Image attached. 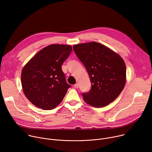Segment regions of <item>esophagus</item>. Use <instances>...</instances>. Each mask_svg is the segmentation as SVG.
Returning <instances> with one entry per match:
<instances>
[{
	"label": "esophagus",
	"mask_w": 152,
	"mask_h": 152,
	"mask_svg": "<svg viewBox=\"0 0 152 152\" xmlns=\"http://www.w3.org/2000/svg\"><path fill=\"white\" fill-rule=\"evenodd\" d=\"M74 87L76 88H79V84H78L77 83H76V84H75V85H74Z\"/></svg>",
	"instance_id": "34e87169"
}]
</instances>
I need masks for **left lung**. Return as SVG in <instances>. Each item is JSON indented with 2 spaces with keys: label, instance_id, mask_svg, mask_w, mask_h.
<instances>
[{
  "label": "left lung",
  "instance_id": "left-lung-1",
  "mask_svg": "<svg viewBox=\"0 0 152 152\" xmlns=\"http://www.w3.org/2000/svg\"><path fill=\"white\" fill-rule=\"evenodd\" d=\"M73 50L84 65L91 82V88L83 93L84 101L102 107L115 100L126 83V67L121 56L96 42L73 46Z\"/></svg>",
  "mask_w": 152,
  "mask_h": 152
}]
</instances>
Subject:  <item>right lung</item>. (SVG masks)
<instances>
[{
	"label": "right lung",
	"instance_id": "obj_1",
	"mask_svg": "<svg viewBox=\"0 0 152 152\" xmlns=\"http://www.w3.org/2000/svg\"><path fill=\"white\" fill-rule=\"evenodd\" d=\"M72 50L70 45H51L39 51L23 67V91L35 106L53 110L66 96L71 85L67 83L61 66Z\"/></svg>",
	"mask_w": 152,
	"mask_h": 152
}]
</instances>
